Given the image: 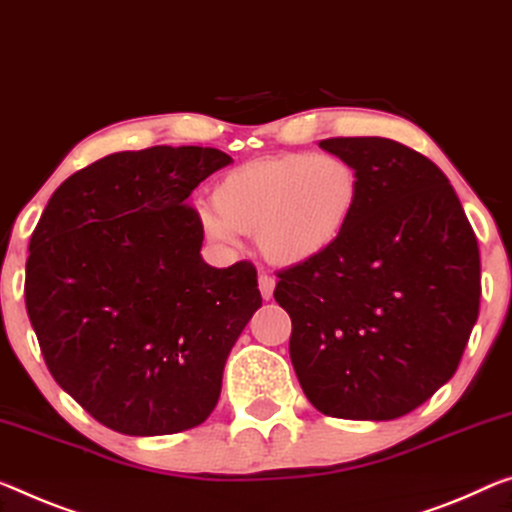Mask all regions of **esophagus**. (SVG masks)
Returning <instances> with one entry per match:
<instances>
[{
    "mask_svg": "<svg viewBox=\"0 0 512 512\" xmlns=\"http://www.w3.org/2000/svg\"><path fill=\"white\" fill-rule=\"evenodd\" d=\"M274 286H277L274 277H270V274H265V272L258 274V290H261L263 300H270L272 293H274Z\"/></svg>",
    "mask_w": 512,
    "mask_h": 512,
    "instance_id": "1",
    "label": "esophagus"
}]
</instances>
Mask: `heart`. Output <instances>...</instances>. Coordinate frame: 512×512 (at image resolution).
I'll return each instance as SVG.
<instances>
[{"instance_id":"1","label":"heart","mask_w":512,"mask_h":512,"mask_svg":"<svg viewBox=\"0 0 512 512\" xmlns=\"http://www.w3.org/2000/svg\"><path fill=\"white\" fill-rule=\"evenodd\" d=\"M359 169L336 153L290 151L240 164L217 180L206 231L231 245L256 235L274 265H302L338 245L357 215Z\"/></svg>"}]
</instances>
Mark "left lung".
<instances>
[{"label": "left lung", "mask_w": 512, "mask_h": 512, "mask_svg": "<svg viewBox=\"0 0 512 512\" xmlns=\"http://www.w3.org/2000/svg\"><path fill=\"white\" fill-rule=\"evenodd\" d=\"M361 176L334 249L277 272L293 322L290 359L318 412L391 421L458 371L481 306V256L460 199L435 162L384 137H332Z\"/></svg>", "instance_id": "left-lung-1"}]
</instances>
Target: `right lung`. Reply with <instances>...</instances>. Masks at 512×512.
Here are the masks:
<instances>
[{"mask_svg":"<svg viewBox=\"0 0 512 512\" xmlns=\"http://www.w3.org/2000/svg\"><path fill=\"white\" fill-rule=\"evenodd\" d=\"M231 157L112 153L57 187L29 240L25 304L50 373L123 435H174L215 410L226 357L261 306L256 267L201 258L187 196Z\"/></svg>","mask_w":512,"mask_h":512,"instance_id":"right-lung-1","label":"right lung"}]
</instances>
